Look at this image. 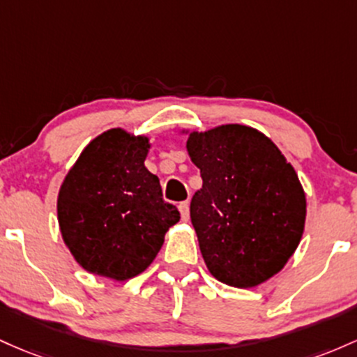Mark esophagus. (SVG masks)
Listing matches in <instances>:
<instances>
[{
	"instance_id": "esophagus-1",
	"label": "esophagus",
	"mask_w": 357,
	"mask_h": 357,
	"mask_svg": "<svg viewBox=\"0 0 357 357\" xmlns=\"http://www.w3.org/2000/svg\"><path fill=\"white\" fill-rule=\"evenodd\" d=\"M178 211H180V215H182V221H189V218H190L189 202H180L178 204Z\"/></svg>"
}]
</instances>
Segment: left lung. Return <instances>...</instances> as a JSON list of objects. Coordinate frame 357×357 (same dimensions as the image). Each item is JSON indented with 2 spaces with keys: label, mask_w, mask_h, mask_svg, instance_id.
Listing matches in <instances>:
<instances>
[{
  "label": "left lung",
  "mask_w": 357,
  "mask_h": 357,
  "mask_svg": "<svg viewBox=\"0 0 357 357\" xmlns=\"http://www.w3.org/2000/svg\"><path fill=\"white\" fill-rule=\"evenodd\" d=\"M187 150L202 177L190 219L212 276L238 288L266 282L297 250L305 226L294 167L270 138L243 125L190 133Z\"/></svg>",
  "instance_id": "left-lung-1"
}]
</instances>
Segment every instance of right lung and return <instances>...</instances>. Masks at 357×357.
I'll use <instances>...</instances> for the list:
<instances>
[{"label": "right lung", "instance_id": "right-lung-1", "mask_svg": "<svg viewBox=\"0 0 357 357\" xmlns=\"http://www.w3.org/2000/svg\"><path fill=\"white\" fill-rule=\"evenodd\" d=\"M148 138L109 130L84 148L59 192L62 238L89 273L128 280L145 271L180 212L146 170Z\"/></svg>", "mask_w": 357, "mask_h": 357}]
</instances>
